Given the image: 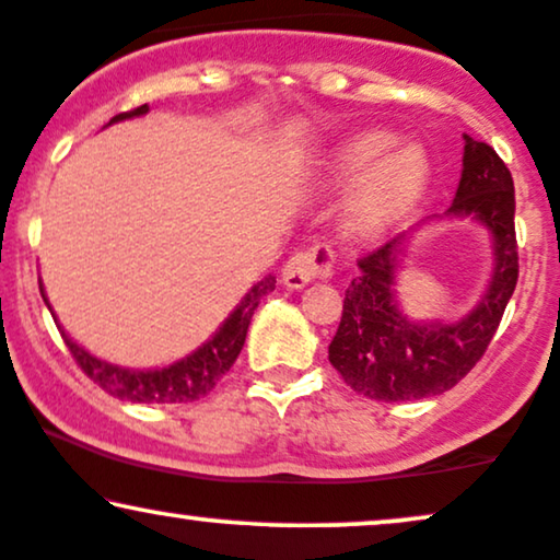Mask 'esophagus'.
Returning <instances> with one entry per match:
<instances>
[{"label":"esophagus","mask_w":560,"mask_h":560,"mask_svg":"<svg viewBox=\"0 0 560 560\" xmlns=\"http://www.w3.org/2000/svg\"><path fill=\"white\" fill-rule=\"evenodd\" d=\"M335 272V252L327 244L299 248L282 267V282L293 291H301L316 278H329Z\"/></svg>","instance_id":"esophagus-1"}]
</instances>
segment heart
Returning a JSON list of instances; mask_svg holds the SVG:
<instances>
[{
  "label": "heart",
  "mask_w": 560,
  "mask_h": 560,
  "mask_svg": "<svg viewBox=\"0 0 560 560\" xmlns=\"http://www.w3.org/2000/svg\"><path fill=\"white\" fill-rule=\"evenodd\" d=\"M431 165L418 144H395V135L382 129L353 135L327 163L332 184H353L345 225L355 236H382L423 195Z\"/></svg>",
  "instance_id": "heart-1"
}]
</instances>
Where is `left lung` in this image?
I'll use <instances>...</instances> for the list:
<instances>
[{"label": "left lung", "instance_id": "8db88e82", "mask_svg": "<svg viewBox=\"0 0 560 560\" xmlns=\"http://www.w3.org/2000/svg\"><path fill=\"white\" fill-rule=\"evenodd\" d=\"M514 182L491 144L465 135L462 178L446 215L475 218L493 236V278L478 306L454 324L410 322L399 312L395 278L402 236L358 259L342 319L329 342V363L358 395L407 402L452 389L491 345L520 278Z\"/></svg>", "mask_w": 560, "mask_h": 560}]
</instances>
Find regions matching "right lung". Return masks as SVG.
<instances>
[{
  "mask_svg": "<svg viewBox=\"0 0 560 560\" xmlns=\"http://www.w3.org/2000/svg\"><path fill=\"white\" fill-rule=\"evenodd\" d=\"M142 114H148V103L140 108H132V112L114 116L108 124L132 119V116H142ZM38 288L46 301L44 285H40V282ZM269 291H275L272 275H267L265 280H259L257 285L244 295V301L233 308V314L220 324L218 332L212 335L202 348H197L195 353L182 358V361L165 365V369H153V371L121 369V365L106 363L101 361V358L90 355L85 348H80V345L65 332V329H61V337H65L69 353H72L80 369L85 371L88 378H93V382L98 384L103 392H108L112 397L129 399V402H148V405L195 402V399L210 395L220 378L228 374V369L236 363L241 348H244L248 322H252L259 301L265 299Z\"/></svg>",
  "mask_w": 560,
  "mask_h": 560,
  "instance_id": "right-lung-1",
  "label": "right lung"
}]
</instances>
